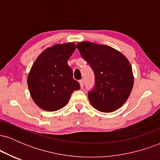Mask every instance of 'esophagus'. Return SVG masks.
<instances>
[{
  "label": "esophagus",
  "instance_id": "34e87169",
  "mask_svg": "<svg viewBox=\"0 0 160 160\" xmlns=\"http://www.w3.org/2000/svg\"><path fill=\"white\" fill-rule=\"evenodd\" d=\"M79 82H80V87H81V88L83 87V86H84V81H83V80H80V81H79Z\"/></svg>",
  "mask_w": 160,
  "mask_h": 160
}]
</instances>
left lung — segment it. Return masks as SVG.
<instances>
[{
    "label": "left lung",
    "instance_id": "obj_1",
    "mask_svg": "<svg viewBox=\"0 0 160 160\" xmlns=\"http://www.w3.org/2000/svg\"><path fill=\"white\" fill-rule=\"evenodd\" d=\"M77 47L95 73V88L89 102L101 112L119 109L130 95L134 84L132 68L126 57L107 45L79 42Z\"/></svg>",
    "mask_w": 160,
    "mask_h": 160
}]
</instances>
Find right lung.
Segmentation results:
<instances>
[{"instance_id": "1", "label": "right lung", "mask_w": 160, "mask_h": 160, "mask_svg": "<svg viewBox=\"0 0 160 160\" xmlns=\"http://www.w3.org/2000/svg\"><path fill=\"white\" fill-rule=\"evenodd\" d=\"M76 49L74 43L56 44L43 50L37 58L28 75L31 96L37 105L47 111L61 109L68 102L74 90L80 86L73 78L68 65Z\"/></svg>"}]
</instances>
